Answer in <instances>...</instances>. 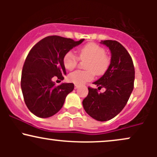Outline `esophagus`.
I'll list each match as a JSON object with an SVG mask.
<instances>
[{
  "label": "esophagus",
  "instance_id": "34e87169",
  "mask_svg": "<svg viewBox=\"0 0 157 157\" xmlns=\"http://www.w3.org/2000/svg\"><path fill=\"white\" fill-rule=\"evenodd\" d=\"M78 88H79V86H77V85H75V89H78Z\"/></svg>",
  "mask_w": 157,
  "mask_h": 157
}]
</instances>
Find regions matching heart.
<instances>
[{
    "instance_id": "1",
    "label": "heart",
    "mask_w": 157,
    "mask_h": 157,
    "mask_svg": "<svg viewBox=\"0 0 157 157\" xmlns=\"http://www.w3.org/2000/svg\"><path fill=\"white\" fill-rule=\"evenodd\" d=\"M78 57L81 60L88 59L86 64L87 71H74L68 75V80L75 85L84 84L97 76L103 75L109 67L111 59L105 55V50L102 46L94 43L85 45L78 52ZM78 57L72 51L68 52L63 59L64 67L68 70H73L78 63Z\"/></svg>"
}]
</instances>
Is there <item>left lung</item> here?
I'll use <instances>...</instances> for the list:
<instances>
[{
    "instance_id": "8db88e82",
    "label": "left lung",
    "mask_w": 157,
    "mask_h": 157,
    "mask_svg": "<svg viewBox=\"0 0 157 157\" xmlns=\"http://www.w3.org/2000/svg\"><path fill=\"white\" fill-rule=\"evenodd\" d=\"M109 48L111 63L102 76L94 84L105 88L99 93L89 87L88 96L82 101L86 112L98 121H107L116 117L124 109L134 89L135 77L133 60L125 48L116 40H102Z\"/></svg>"
}]
</instances>
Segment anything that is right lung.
I'll use <instances>...</instances> for the list:
<instances>
[{
  "label": "right lung",
  "mask_w": 157,
  "mask_h": 157,
  "mask_svg": "<svg viewBox=\"0 0 157 157\" xmlns=\"http://www.w3.org/2000/svg\"><path fill=\"white\" fill-rule=\"evenodd\" d=\"M84 39L48 36L37 43L27 55L21 75V90L25 103L31 112L47 118L58 112L66 97L73 91V83L56 86L53 77L63 80L66 75L63 59L71 48Z\"/></svg>",
  "instance_id": "obj_1"
}]
</instances>
